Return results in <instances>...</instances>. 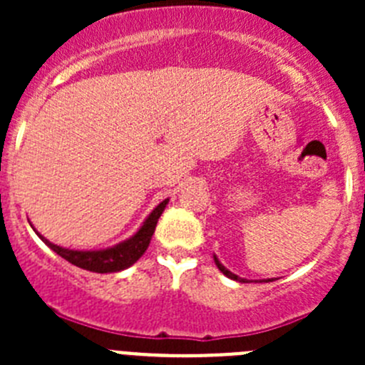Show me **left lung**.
I'll use <instances>...</instances> for the list:
<instances>
[{
	"label": "left lung",
	"instance_id": "8db88e82",
	"mask_svg": "<svg viewBox=\"0 0 365 365\" xmlns=\"http://www.w3.org/2000/svg\"><path fill=\"white\" fill-rule=\"evenodd\" d=\"M213 259H215V264H217V268H219V270H220V272H222V274H224V275H226V277L233 279V281H238V282H247V281H245V279H242V277H238V275L231 274V272H230V270H227V268H226V267H224V264H222V263H220V261H219V259H217V257H215V256H213ZM261 282H263V281H261Z\"/></svg>",
	"mask_w": 365,
	"mask_h": 365
}]
</instances>
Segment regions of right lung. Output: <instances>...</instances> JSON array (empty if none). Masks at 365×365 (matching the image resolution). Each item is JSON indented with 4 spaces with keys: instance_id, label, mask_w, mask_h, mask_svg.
Returning a JSON list of instances; mask_svg holds the SVG:
<instances>
[{
    "instance_id": "right-lung-1",
    "label": "right lung",
    "mask_w": 365,
    "mask_h": 365,
    "mask_svg": "<svg viewBox=\"0 0 365 365\" xmlns=\"http://www.w3.org/2000/svg\"><path fill=\"white\" fill-rule=\"evenodd\" d=\"M169 200H164L160 205H157V208L153 210L148 215V219L143 222L141 230L130 237L128 240L121 242V244L114 245V247L102 249V251H72V249L60 247V245L51 244L49 240L38 235L42 238L43 244L47 247L53 249L58 256H61L63 259H67L68 263L76 264V267L84 268V270L97 272V274H109V272H120L125 268L132 267L139 257L145 254L148 249L150 240H152L153 233H155V226L159 222V217L164 212L165 205Z\"/></svg>"
}]
</instances>
